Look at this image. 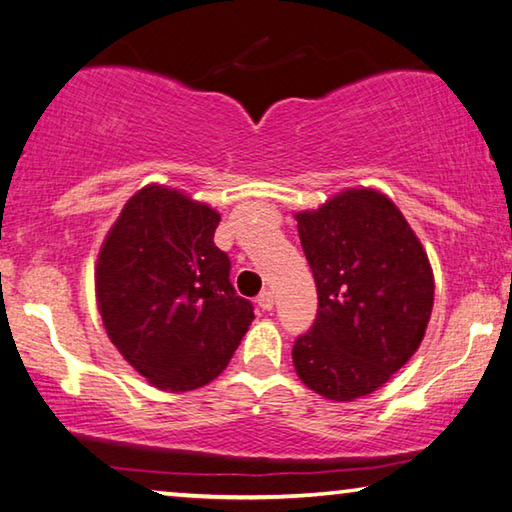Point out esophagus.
Returning <instances> with one entry per match:
<instances>
[{"label":"esophagus","mask_w":512,"mask_h":512,"mask_svg":"<svg viewBox=\"0 0 512 512\" xmlns=\"http://www.w3.org/2000/svg\"><path fill=\"white\" fill-rule=\"evenodd\" d=\"M257 305H259V309L271 311V309H273V305H275L273 293H271V291H262V293H259V296H257Z\"/></svg>","instance_id":"34e87169"}]
</instances>
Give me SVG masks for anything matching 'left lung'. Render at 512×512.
Here are the masks:
<instances>
[{"label":"left lung","instance_id":"8db88e82","mask_svg":"<svg viewBox=\"0 0 512 512\" xmlns=\"http://www.w3.org/2000/svg\"><path fill=\"white\" fill-rule=\"evenodd\" d=\"M318 316L293 345L302 384L334 402L384 386L420 348L433 309V271L391 198L345 189L298 212Z\"/></svg>","mask_w":512,"mask_h":512}]
</instances>
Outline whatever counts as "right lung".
<instances>
[{"mask_svg":"<svg viewBox=\"0 0 512 512\" xmlns=\"http://www.w3.org/2000/svg\"><path fill=\"white\" fill-rule=\"evenodd\" d=\"M219 221L178 189L146 185L99 250L94 287L108 339L160 391L210 384L255 318L232 289L228 255L214 246Z\"/></svg>","mask_w":512,"mask_h":512,"instance_id":"add662e5","label":"right lung"}]
</instances>
